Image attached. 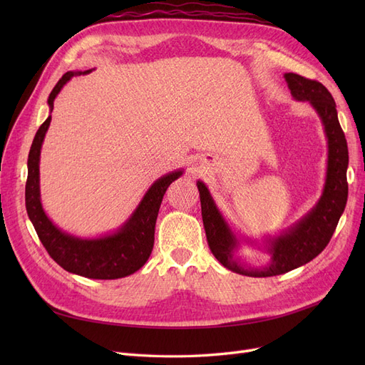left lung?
<instances>
[{
    "instance_id": "8db88e82",
    "label": "left lung",
    "mask_w": 365,
    "mask_h": 365,
    "mask_svg": "<svg viewBox=\"0 0 365 365\" xmlns=\"http://www.w3.org/2000/svg\"><path fill=\"white\" fill-rule=\"evenodd\" d=\"M284 79L295 101H307L323 121L329 149L327 172L324 190L317 205L288 231L267 242V250L271 254V262L267 267L245 268L235 259L236 236L220 215L205 184L196 182L210 250L225 268L248 277L280 275L315 259L327 247L347 202L349 149L332 94L323 83L306 79L300 74L286 73Z\"/></svg>"
}]
</instances>
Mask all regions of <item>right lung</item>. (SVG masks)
I'll list each match as a JSON object with an SVG mask.
<instances>
[{
    "mask_svg": "<svg viewBox=\"0 0 365 365\" xmlns=\"http://www.w3.org/2000/svg\"><path fill=\"white\" fill-rule=\"evenodd\" d=\"M91 70L83 71V74ZM82 71L65 73L48 97L50 111H53L54 98L73 76ZM51 115L39 126L29 152V175L26 182V208L35 227L39 240L50 257L65 271L82 275L88 279L114 280L134 274L145 264L153 248L155 224L163 196L168 187L178 180L182 170H176L161 176L150 185L135 212L115 233L97 239H81L63 233L46 215L41 204L39 193V157L46 132L50 126Z\"/></svg>",
    "mask_w": 365,
    "mask_h": 365,
    "instance_id": "1",
    "label": "right lung"
}]
</instances>
